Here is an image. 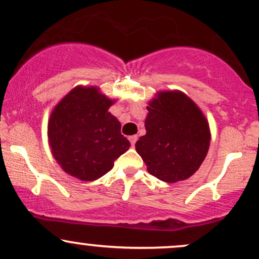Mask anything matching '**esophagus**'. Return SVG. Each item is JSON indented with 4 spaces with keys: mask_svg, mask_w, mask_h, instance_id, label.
Wrapping results in <instances>:
<instances>
[{
    "mask_svg": "<svg viewBox=\"0 0 259 259\" xmlns=\"http://www.w3.org/2000/svg\"><path fill=\"white\" fill-rule=\"evenodd\" d=\"M129 141H130V144H132V147H134V146H135L136 141H138V136H136V135L130 136V138H129Z\"/></svg>",
    "mask_w": 259,
    "mask_h": 259,
    "instance_id": "esophagus-1",
    "label": "esophagus"
}]
</instances>
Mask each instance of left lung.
<instances>
[{"mask_svg": "<svg viewBox=\"0 0 259 259\" xmlns=\"http://www.w3.org/2000/svg\"><path fill=\"white\" fill-rule=\"evenodd\" d=\"M146 135L135 144L148 173L165 183L185 180L209 147V126L194 101L179 91L160 92L147 107Z\"/></svg>", "mask_w": 259, "mask_h": 259, "instance_id": "8db88e82", "label": "left lung"}]
</instances>
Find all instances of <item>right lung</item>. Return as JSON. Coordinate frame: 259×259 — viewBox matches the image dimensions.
I'll return each mask as SVG.
<instances>
[{"label": "right lung", "mask_w": 259, "mask_h": 259, "mask_svg": "<svg viewBox=\"0 0 259 259\" xmlns=\"http://www.w3.org/2000/svg\"><path fill=\"white\" fill-rule=\"evenodd\" d=\"M113 101L96 88H75L53 109L49 121L52 154L64 171L84 181L103 177L130 142L108 112Z\"/></svg>", "instance_id": "obj_1"}]
</instances>
